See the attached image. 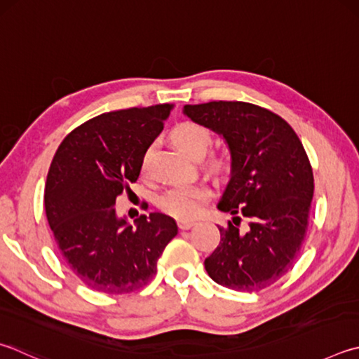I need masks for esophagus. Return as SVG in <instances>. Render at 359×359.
<instances>
[{"label":"esophagus","mask_w":359,"mask_h":359,"mask_svg":"<svg viewBox=\"0 0 359 359\" xmlns=\"http://www.w3.org/2000/svg\"><path fill=\"white\" fill-rule=\"evenodd\" d=\"M177 224L182 231H185V229H190V227L194 226V221L193 219H179Z\"/></svg>","instance_id":"1"}]
</instances>
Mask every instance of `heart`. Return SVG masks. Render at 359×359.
Returning <instances> with one entry per match:
<instances>
[{"mask_svg": "<svg viewBox=\"0 0 359 359\" xmlns=\"http://www.w3.org/2000/svg\"><path fill=\"white\" fill-rule=\"evenodd\" d=\"M212 140L213 138L210 130L196 122H182L179 126H175L171 132V141L174 142V146L180 152H184L194 160L204 157L208 147L212 146ZM151 155L152 149H147L144 158H142V169L147 168ZM207 165L210 168V171L223 174L229 169L231 163L229 157L219 154L210 157ZM208 196H210V191H208L205 185H180L171 188L165 194H161L158 205L163 212L171 215V217L187 219L198 215L202 204L208 199Z\"/></svg>", "mask_w": 359, "mask_h": 359, "instance_id": "obj_1", "label": "heart"}]
</instances>
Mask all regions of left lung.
Returning <instances> with one entry per match:
<instances>
[{"mask_svg": "<svg viewBox=\"0 0 359 359\" xmlns=\"http://www.w3.org/2000/svg\"><path fill=\"white\" fill-rule=\"evenodd\" d=\"M184 114L221 135L231 151V179L218 210L233 215L205 259L215 283L240 292H257L287 273L308 229L314 175L293 128L270 109L246 102L185 105ZM237 214L248 218L238 229Z\"/></svg>", "mask_w": 359, "mask_h": 359, "instance_id": "left-lung-1", "label": "left lung"}]
</instances>
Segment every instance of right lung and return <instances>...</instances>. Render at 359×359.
<instances>
[{
	"mask_svg": "<svg viewBox=\"0 0 359 359\" xmlns=\"http://www.w3.org/2000/svg\"><path fill=\"white\" fill-rule=\"evenodd\" d=\"M174 105L103 113L70 132L51 161L45 212L69 269L89 289L121 295L157 273L163 250L177 236L165 213L135 226L116 215V198L138 180L142 158Z\"/></svg>",
	"mask_w": 359,
	"mask_h": 359,
	"instance_id": "right-lung-1",
	"label": "right lung"
}]
</instances>
